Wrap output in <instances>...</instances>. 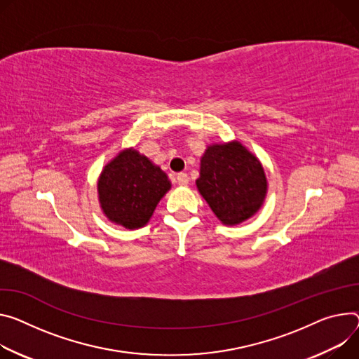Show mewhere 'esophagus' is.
<instances>
[{
	"label": "esophagus",
	"instance_id": "esophagus-1",
	"mask_svg": "<svg viewBox=\"0 0 359 359\" xmlns=\"http://www.w3.org/2000/svg\"><path fill=\"white\" fill-rule=\"evenodd\" d=\"M176 182L180 186H186L189 183V176L186 173H177L176 175Z\"/></svg>",
	"mask_w": 359,
	"mask_h": 359
}]
</instances>
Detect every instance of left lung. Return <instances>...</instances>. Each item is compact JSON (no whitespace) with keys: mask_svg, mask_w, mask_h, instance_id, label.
<instances>
[{"mask_svg":"<svg viewBox=\"0 0 359 359\" xmlns=\"http://www.w3.org/2000/svg\"><path fill=\"white\" fill-rule=\"evenodd\" d=\"M196 186L216 217L227 226L252 217L262 208L268 191L260 161L236 140L208 146Z\"/></svg>","mask_w":359,"mask_h":359,"instance_id":"obj_1","label":"left lung"}]
</instances>
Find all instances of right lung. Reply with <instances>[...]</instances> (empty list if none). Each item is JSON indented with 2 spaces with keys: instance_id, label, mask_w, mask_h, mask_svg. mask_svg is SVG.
Here are the masks:
<instances>
[{
  "instance_id": "obj_1",
  "label": "right lung",
  "mask_w": 359,
  "mask_h": 359,
  "mask_svg": "<svg viewBox=\"0 0 359 359\" xmlns=\"http://www.w3.org/2000/svg\"><path fill=\"white\" fill-rule=\"evenodd\" d=\"M170 187L168 175L135 149L121 150L107 163L97 183L103 213L126 229L147 224Z\"/></svg>"
}]
</instances>
